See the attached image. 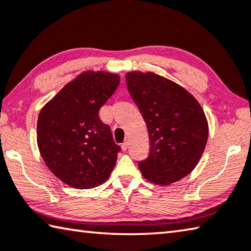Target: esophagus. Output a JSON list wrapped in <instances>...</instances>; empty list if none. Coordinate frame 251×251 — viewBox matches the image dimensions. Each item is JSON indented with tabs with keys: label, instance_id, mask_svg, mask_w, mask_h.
<instances>
[{
	"label": "esophagus",
	"instance_id": "1",
	"mask_svg": "<svg viewBox=\"0 0 251 251\" xmlns=\"http://www.w3.org/2000/svg\"><path fill=\"white\" fill-rule=\"evenodd\" d=\"M128 145H129V141L128 140H125L124 143L122 144V149L125 151V150H127V148H128Z\"/></svg>",
	"mask_w": 251,
	"mask_h": 251
}]
</instances>
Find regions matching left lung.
<instances>
[{"mask_svg":"<svg viewBox=\"0 0 251 251\" xmlns=\"http://www.w3.org/2000/svg\"><path fill=\"white\" fill-rule=\"evenodd\" d=\"M131 99L148 129L149 156L138 162L145 179L169 185L193 171L208 137L206 116L192 94L153 72L126 74Z\"/></svg>","mask_w":251,"mask_h":251,"instance_id":"left-lung-1","label":"left lung"}]
</instances>
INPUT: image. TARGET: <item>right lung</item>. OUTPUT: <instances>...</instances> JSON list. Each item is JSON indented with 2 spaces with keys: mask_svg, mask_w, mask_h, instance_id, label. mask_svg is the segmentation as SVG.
Segmentation results:
<instances>
[{
  "mask_svg": "<svg viewBox=\"0 0 251 251\" xmlns=\"http://www.w3.org/2000/svg\"><path fill=\"white\" fill-rule=\"evenodd\" d=\"M121 78L105 71L82 72L67 83L39 113L37 145L46 166L75 189L105 182L121 147L99 111L115 92Z\"/></svg>",
  "mask_w": 251,
  "mask_h": 251,
  "instance_id": "obj_1",
  "label": "right lung"
}]
</instances>
